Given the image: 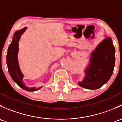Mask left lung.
Returning a JSON list of instances; mask_svg holds the SVG:
<instances>
[{
    "label": "left lung",
    "instance_id": "1",
    "mask_svg": "<svg viewBox=\"0 0 122 122\" xmlns=\"http://www.w3.org/2000/svg\"><path fill=\"white\" fill-rule=\"evenodd\" d=\"M92 52L89 63L84 70L85 76L78 84L83 88H100L111 77L115 65V48L112 39L106 36Z\"/></svg>",
    "mask_w": 122,
    "mask_h": 122
}]
</instances>
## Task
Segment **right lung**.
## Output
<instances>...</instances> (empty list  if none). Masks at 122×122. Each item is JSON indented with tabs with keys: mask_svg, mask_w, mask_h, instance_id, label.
<instances>
[{
	"mask_svg": "<svg viewBox=\"0 0 122 122\" xmlns=\"http://www.w3.org/2000/svg\"><path fill=\"white\" fill-rule=\"evenodd\" d=\"M27 28H23L20 30H17L14 34L12 42L9 46L8 54L6 55V63L8 66L9 74L13 80L18 86L23 90L28 92H35L41 89L43 86L40 87H28L25 86L23 78V74L20 70L18 62V54L19 52V41L22 34L26 30Z\"/></svg>",
	"mask_w": 122,
	"mask_h": 122,
	"instance_id": "obj_1",
	"label": "right lung"
}]
</instances>
